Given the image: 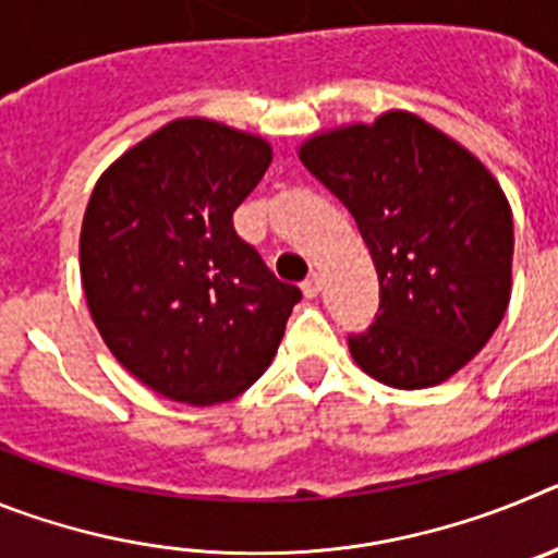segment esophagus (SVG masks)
Here are the masks:
<instances>
[{"label":"esophagus","instance_id":"1","mask_svg":"<svg viewBox=\"0 0 558 558\" xmlns=\"http://www.w3.org/2000/svg\"><path fill=\"white\" fill-rule=\"evenodd\" d=\"M302 290H304V295H307V299H315V295H318V290H322V276L310 274L307 279L302 282Z\"/></svg>","mask_w":558,"mask_h":558}]
</instances>
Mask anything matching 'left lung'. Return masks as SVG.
Here are the masks:
<instances>
[{
    "mask_svg": "<svg viewBox=\"0 0 558 558\" xmlns=\"http://www.w3.org/2000/svg\"><path fill=\"white\" fill-rule=\"evenodd\" d=\"M299 159L352 211L377 268L374 324L349 335L354 363L405 391L450 379L511 299L514 220L495 175L408 111L315 133Z\"/></svg>",
    "mask_w": 558,
    "mask_h": 558,
    "instance_id": "obj_1",
    "label": "left lung"
}]
</instances>
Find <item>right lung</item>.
I'll return each mask as SVG.
<instances>
[{
  "instance_id": "add662e5",
  "label": "right lung",
  "mask_w": 558,
  "mask_h": 558,
  "mask_svg": "<svg viewBox=\"0 0 558 558\" xmlns=\"http://www.w3.org/2000/svg\"><path fill=\"white\" fill-rule=\"evenodd\" d=\"M270 159L263 136L184 117L122 153L88 198V313L113 357L161 397L229 402L279 349L302 290L231 223Z\"/></svg>"
}]
</instances>
